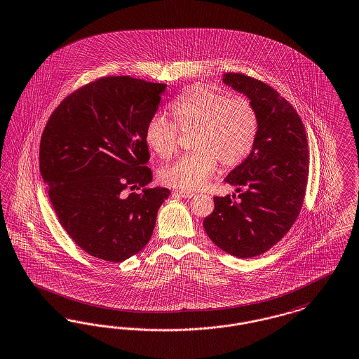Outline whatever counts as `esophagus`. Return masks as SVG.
<instances>
[{
  "mask_svg": "<svg viewBox=\"0 0 359 359\" xmlns=\"http://www.w3.org/2000/svg\"><path fill=\"white\" fill-rule=\"evenodd\" d=\"M173 195H177L180 198H184V199H191L194 198L196 194L195 192H191V191H183V189H177L173 192Z\"/></svg>",
  "mask_w": 359,
  "mask_h": 359,
  "instance_id": "obj_1",
  "label": "esophagus"
}]
</instances>
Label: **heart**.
<instances>
[{"label": "heart", "instance_id": "1", "mask_svg": "<svg viewBox=\"0 0 359 359\" xmlns=\"http://www.w3.org/2000/svg\"><path fill=\"white\" fill-rule=\"evenodd\" d=\"M173 121L182 133H192L195 151L163 167L158 177L165 186L198 189L214 173L217 161L224 168L243 163L258 135V112L252 102L208 84L191 86L173 101ZM165 117L154 116L144 129L147 147L163 158L177 148L179 132Z\"/></svg>", "mask_w": 359, "mask_h": 359}]
</instances>
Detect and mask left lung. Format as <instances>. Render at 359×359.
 I'll list each match as a JSON object with an SVG mask.
<instances>
[{"label": "left lung", "mask_w": 359, "mask_h": 359, "mask_svg": "<svg viewBox=\"0 0 359 359\" xmlns=\"http://www.w3.org/2000/svg\"><path fill=\"white\" fill-rule=\"evenodd\" d=\"M223 84L242 93L258 112L255 145L224 182L238 195L214 198L203 222L214 243L236 258L258 257L278 243L301 212L309 177V143L301 117L271 86L241 73Z\"/></svg>", "instance_id": "1"}]
</instances>
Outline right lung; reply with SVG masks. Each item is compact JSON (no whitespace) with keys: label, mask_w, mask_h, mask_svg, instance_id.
Instances as JSON below:
<instances>
[{"label":"right lung","mask_w":359,"mask_h":359,"mask_svg":"<svg viewBox=\"0 0 359 359\" xmlns=\"http://www.w3.org/2000/svg\"><path fill=\"white\" fill-rule=\"evenodd\" d=\"M167 84L102 77L62 101L43 129L40 171L60 224L89 255L123 262L149 242L164 187L152 171L144 129Z\"/></svg>","instance_id":"1"}]
</instances>
